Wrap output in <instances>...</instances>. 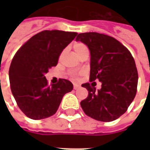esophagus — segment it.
Listing matches in <instances>:
<instances>
[{
	"instance_id": "1",
	"label": "esophagus",
	"mask_w": 150,
	"mask_h": 150,
	"mask_svg": "<svg viewBox=\"0 0 150 150\" xmlns=\"http://www.w3.org/2000/svg\"><path fill=\"white\" fill-rule=\"evenodd\" d=\"M80 88V86L78 84H74V89L75 90H77V89H79V88Z\"/></svg>"
}]
</instances>
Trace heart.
Segmentation results:
<instances>
[{"label": "heart", "instance_id": "b5f03b06", "mask_svg": "<svg viewBox=\"0 0 150 150\" xmlns=\"http://www.w3.org/2000/svg\"><path fill=\"white\" fill-rule=\"evenodd\" d=\"M73 49L75 50V54H76L79 57L84 52V51H86V50H88L87 46L82 42L75 43V44L73 45Z\"/></svg>", "mask_w": 150, "mask_h": 150}]
</instances>
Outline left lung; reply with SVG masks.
Wrapping results in <instances>:
<instances>
[{
  "label": "left lung",
  "mask_w": 150,
  "mask_h": 150,
  "mask_svg": "<svg viewBox=\"0 0 150 150\" xmlns=\"http://www.w3.org/2000/svg\"><path fill=\"white\" fill-rule=\"evenodd\" d=\"M80 41L90 50V81L96 79L101 88L88 83V96L81 101L86 115L100 121L115 120L125 112L137 93L138 74L135 61L125 46L114 38L89 32L78 34Z\"/></svg>",
  "instance_id": "obj_1"
}]
</instances>
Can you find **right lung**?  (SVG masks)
I'll use <instances>...</instances> for the list:
<instances>
[{
	"label": "right lung",
	"instance_id": "right-lung-1",
	"mask_svg": "<svg viewBox=\"0 0 150 150\" xmlns=\"http://www.w3.org/2000/svg\"><path fill=\"white\" fill-rule=\"evenodd\" d=\"M77 33L44 30L30 38L15 54L8 76L12 93L19 108L33 120H41L57 112L63 96L73 90L67 79L47 85L45 74L55 67L63 50Z\"/></svg>",
	"mask_w": 150,
	"mask_h": 150
}]
</instances>
